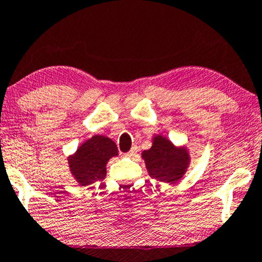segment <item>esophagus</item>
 <instances>
[{
  "instance_id": "esophagus-1",
  "label": "esophagus",
  "mask_w": 262,
  "mask_h": 262,
  "mask_svg": "<svg viewBox=\"0 0 262 262\" xmlns=\"http://www.w3.org/2000/svg\"><path fill=\"white\" fill-rule=\"evenodd\" d=\"M138 150H139V148H138V146H133L132 148H130V150L128 153H126V156L127 157H134L136 153H138Z\"/></svg>"
}]
</instances>
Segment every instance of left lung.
Wrapping results in <instances>:
<instances>
[{
  "label": "left lung",
  "instance_id": "8db88e82",
  "mask_svg": "<svg viewBox=\"0 0 262 262\" xmlns=\"http://www.w3.org/2000/svg\"><path fill=\"white\" fill-rule=\"evenodd\" d=\"M141 156L149 176L164 183L178 182L190 164V156L185 147H176L161 135L154 136L152 147L143 150Z\"/></svg>",
  "mask_w": 262,
  "mask_h": 262
}]
</instances>
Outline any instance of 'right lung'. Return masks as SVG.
<instances>
[{
	"label": "right lung",
	"instance_id": "add662e5",
	"mask_svg": "<svg viewBox=\"0 0 262 262\" xmlns=\"http://www.w3.org/2000/svg\"><path fill=\"white\" fill-rule=\"evenodd\" d=\"M119 154L116 143L104 135H95L79 146L73 156L69 157L72 176L82 186L102 180L106 174V163Z\"/></svg>",
	"mask_w": 262,
	"mask_h": 262
}]
</instances>
